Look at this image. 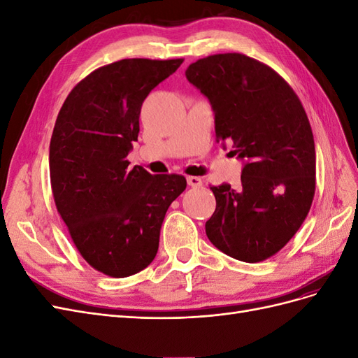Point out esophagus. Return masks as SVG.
I'll list each match as a JSON object with an SVG mask.
<instances>
[{
	"mask_svg": "<svg viewBox=\"0 0 358 358\" xmlns=\"http://www.w3.org/2000/svg\"><path fill=\"white\" fill-rule=\"evenodd\" d=\"M187 182H188V185L191 188H199V187H201V183H203V180L200 178H197V176H188Z\"/></svg>",
	"mask_w": 358,
	"mask_h": 358,
	"instance_id": "34e87169",
	"label": "esophagus"
}]
</instances>
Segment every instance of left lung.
<instances>
[{
  "mask_svg": "<svg viewBox=\"0 0 358 358\" xmlns=\"http://www.w3.org/2000/svg\"><path fill=\"white\" fill-rule=\"evenodd\" d=\"M185 74L212 104L216 142L246 161L239 188L210 187L216 209L206 234L227 255L264 262L297 233L315 196L308 115L282 76L243 53L201 58Z\"/></svg>",
  "mask_w": 358,
  "mask_h": 358,
  "instance_id": "left-lung-1",
  "label": "left lung"
}]
</instances>
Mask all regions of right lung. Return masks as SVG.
<instances>
[{"label": "right lung", "instance_id": "add662e5", "mask_svg": "<svg viewBox=\"0 0 358 358\" xmlns=\"http://www.w3.org/2000/svg\"><path fill=\"white\" fill-rule=\"evenodd\" d=\"M182 58H128L94 70L58 113L49 146L53 200L74 246L96 272L127 278L154 262L169 206L187 188L182 175L129 169L142 104Z\"/></svg>", "mask_w": 358, "mask_h": 358}]
</instances>
